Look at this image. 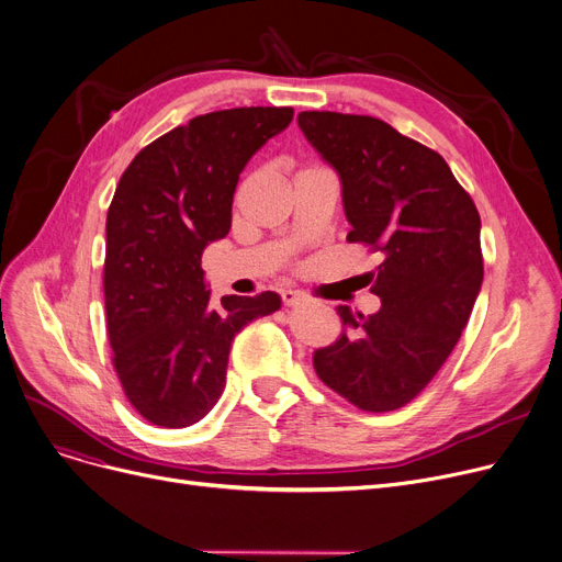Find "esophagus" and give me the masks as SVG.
Listing matches in <instances>:
<instances>
[{"instance_id": "esophagus-1", "label": "esophagus", "mask_w": 562, "mask_h": 562, "mask_svg": "<svg viewBox=\"0 0 562 562\" xmlns=\"http://www.w3.org/2000/svg\"><path fill=\"white\" fill-rule=\"evenodd\" d=\"M281 300L285 306H300L306 302V296L300 290H281Z\"/></svg>"}]
</instances>
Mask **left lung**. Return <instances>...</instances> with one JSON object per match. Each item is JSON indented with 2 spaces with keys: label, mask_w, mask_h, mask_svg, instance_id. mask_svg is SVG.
I'll list each match as a JSON object with an SVG mask.
<instances>
[{
  "label": "left lung",
  "mask_w": 562,
  "mask_h": 562,
  "mask_svg": "<svg viewBox=\"0 0 562 562\" xmlns=\"http://www.w3.org/2000/svg\"><path fill=\"white\" fill-rule=\"evenodd\" d=\"M300 126L342 181L347 240L379 251L374 315L338 306L340 338L317 376L368 413L406 406L456 347L483 281L481 217L447 160L370 115L302 111Z\"/></svg>",
  "instance_id": "obj_1"
}]
</instances>
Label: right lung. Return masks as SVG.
I'll return each instance as SVG.
<instances>
[{
	"label": "right lung",
	"mask_w": 562,
	"mask_h": 562,
	"mask_svg": "<svg viewBox=\"0 0 562 562\" xmlns=\"http://www.w3.org/2000/svg\"><path fill=\"white\" fill-rule=\"evenodd\" d=\"M292 106L196 115L143 147L106 215L104 302L113 368L147 422L183 428L220 400L234 336L281 306L277 292L211 304L202 251L231 228L247 160L292 122Z\"/></svg>",
	"instance_id": "right-lung-1"
}]
</instances>
